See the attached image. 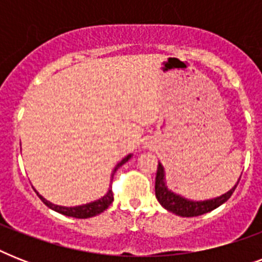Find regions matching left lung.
I'll return each instance as SVG.
<instances>
[{
  "mask_svg": "<svg viewBox=\"0 0 262 262\" xmlns=\"http://www.w3.org/2000/svg\"><path fill=\"white\" fill-rule=\"evenodd\" d=\"M239 179H238V182H239ZM238 182L235 183V186L232 187L231 190H228L227 193H224L220 197L205 200V201H190V200L183 199L179 194H175L171 190H168L167 186H166V179H164V168L159 163L155 179V194L160 205L166 208L167 211L178 216H183V217H193V216L208 213V212L213 211L217 207H220L222 204L226 203L234 193Z\"/></svg>",
  "mask_w": 262,
  "mask_h": 262,
  "instance_id": "1",
  "label": "left lung"
}]
</instances>
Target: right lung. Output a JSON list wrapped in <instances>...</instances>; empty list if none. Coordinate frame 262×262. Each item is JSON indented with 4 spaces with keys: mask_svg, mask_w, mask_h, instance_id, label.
<instances>
[{
    "mask_svg": "<svg viewBox=\"0 0 262 262\" xmlns=\"http://www.w3.org/2000/svg\"><path fill=\"white\" fill-rule=\"evenodd\" d=\"M130 158L132 155H127L126 158H123V159L115 166L114 170H113V174H111V181L114 178L115 171H117L122 164L126 163ZM36 194H38L39 199L42 200L43 203L46 204L49 208H51L53 211L58 212V213H62V215L65 216H71V217H77V219H87V217H92V216L99 215V213H102L103 211H106L107 208L110 207V204L114 201V195H113L111 187H108V191L103 195L102 199L85 204V205H79V207H61V205H55V204H51L50 201H47L46 199H43L38 191H36Z\"/></svg>",
    "mask_w": 262,
    "mask_h": 262,
    "instance_id": "1",
    "label": "right lung"
}]
</instances>
